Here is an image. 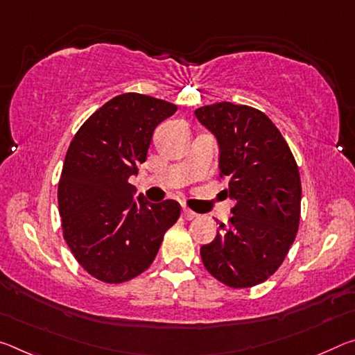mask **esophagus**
Instances as JSON below:
<instances>
[{"label": "esophagus", "mask_w": 355, "mask_h": 355, "mask_svg": "<svg viewBox=\"0 0 355 355\" xmlns=\"http://www.w3.org/2000/svg\"><path fill=\"white\" fill-rule=\"evenodd\" d=\"M182 216H183L184 219H187V221H191V219H194L196 216H198V213L193 211V210H189V208H183Z\"/></svg>", "instance_id": "esophagus-1"}]
</instances>
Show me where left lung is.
<instances>
[{"label": "left lung", "mask_w": 355, "mask_h": 355, "mask_svg": "<svg viewBox=\"0 0 355 355\" xmlns=\"http://www.w3.org/2000/svg\"><path fill=\"white\" fill-rule=\"evenodd\" d=\"M196 118L216 139L224 189L235 202L229 224L218 223L202 262L229 288H251L277 272L300 221L299 167L278 128L261 110L232 103L200 107Z\"/></svg>", "instance_id": "1"}]
</instances>
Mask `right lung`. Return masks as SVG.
<instances>
[{
	"label": "right lung",
	"instance_id": "add662e5",
	"mask_svg": "<svg viewBox=\"0 0 355 355\" xmlns=\"http://www.w3.org/2000/svg\"><path fill=\"white\" fill-rule=\"evenodd\" d=\"M175 112L167 101L120 94L83 123L67 148L58 184L64 240L104 283L145 272L180 216L178 202L151 204L129 183L147 159L155 128Z\"/></svg>",
	"mask_w": 355,
	"mask_h": 355
}]
</instances>
